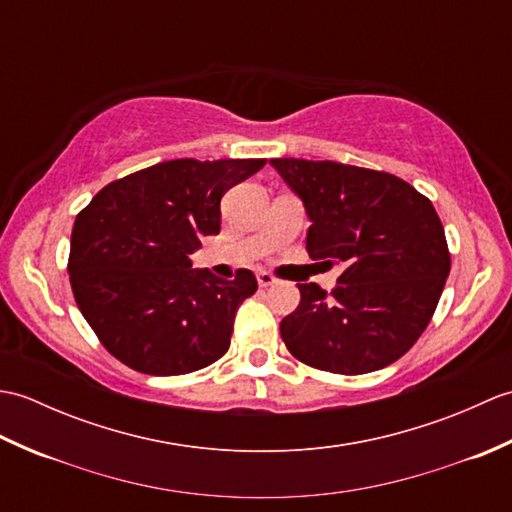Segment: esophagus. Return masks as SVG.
Here are the masks:
<instances>
[{
	"instance_id": "esophagus-1",
	"label": "esophagus",
	"mask_w": 512,
	"mask_h": 512,
	"mask_svg": "<svg viewBox=\"0 0 512 512\" xmlns=\"http://www.w3.org/2000/svg\"><path fill=\"white\" fill-rule=\"evenodd\" d=\"M257 281H259V286H262V288H268V286L277 284V279L270 275V273H266V270H262V273H257Z\"/></svg>"
}]
</instances>
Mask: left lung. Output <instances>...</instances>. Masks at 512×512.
<instances>
[{
	"label": "left lung",
	"instance_id": "obj_1",
	"mask_svg": "<svg viewBox=\"0 0 512 512\" xmlns=\"http://www.w3.org/2000/svg\"><path fill=\"white\" fill-rule=\"evenodd\" d=\"M306 206V248L341 266L336 288L297 284L301 301L281 339L301 363L367 374L407 354L447 284L451 255L429 198L398 176L332 160H270Z\"/></svg>",
	"mask_w": 512,
	"mask_h": 512
}]
</instances>
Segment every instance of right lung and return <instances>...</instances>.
I'll return each instance as SVG.
<instances>
[{
    "mask_svg": "<svg viewBox=\"0 0 512 512\" xmlns=\"http://www.w3.org/2000/svg\"><path fill=\"white\" fill-rule=\"evenodd\" d=\"M264 158L158 162L114 180L76 215L70 284L105 350L151 376H180L222 358L237 308L257 279L193 270L189 255L220 233L222 195Z\"/></svg>",
    "mask_w": 512,
    "mask_h": 512,
    "instance_id": "1",
    "label": "right lung"
}]
</instances>
